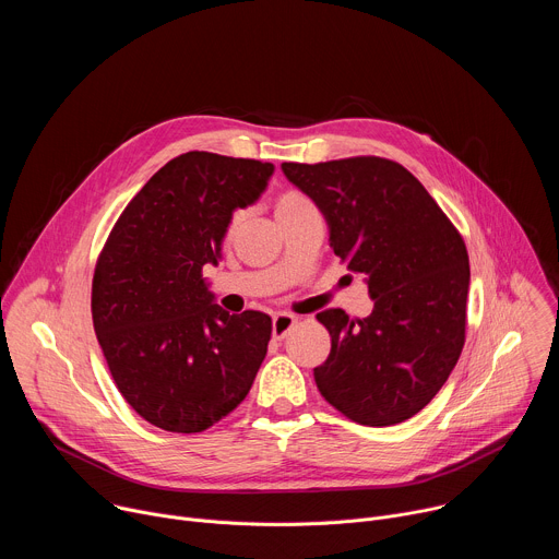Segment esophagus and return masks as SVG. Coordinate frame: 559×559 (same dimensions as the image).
Instances as JSON below:
<instances>
[{
  "instance_id": "1",
  "label": "esophagus",
  "mask_w": 559,
  "mask_h": 559,
  "mask_svg": "<svg viewBox=\"0 0 559 559\" xmlns=\"http://www.w3.org/2000/svg\"><path fill=\"white\" fill-rule=\"evenodd\" d=\"M294 323H296V316L294 313H287V311H278V313H274V318H272V334H274V338H285L287 334H289V330L294 328Z\"/></svg>"
}]
</instances>
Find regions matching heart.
Listing matches in <instances>:
<instances>
[{"instance_id":"obj_1","label":"heart","mask_w":559,"mask_h":559,"mask_svg":"<svg viewBox=\"0 0 559 559\" xmlns=\"http://www.w3.org/2000/svg\"><path fill=\"white\" fill-rule=\"evenodd\" d=\"M298 201H307V199H305L302 194H298V192H287V194L281 197V203H278V205H289V203H298ZM238 218H241V212H234L231 223H236Z\"/></svg>"}]
</instances>
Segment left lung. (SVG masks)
Listing matches in <instances>:
<instances>
[{"label":"left lung","mask_w":559,"mask_h":559,"mask_svg":"<svg viewBox=\"0 0 559 559\" xmlns=\"http://www.w3.org/2000/svg\"><path fill=\"white\" fill-rule=\"evenodd\" d=\"M328 218L330 246L365 274L367 318L316 313L332 336L316 386L343 416L367 427L405 423L442 389L464 347L468 254L425 186L382 156L283 164Z\"/></svg>","instance_id":"1"}]
</instances>
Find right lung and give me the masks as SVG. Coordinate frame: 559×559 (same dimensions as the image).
Returning <instances> with one entry per match:
<instances>
[{
    "label": "right lung",
    "instance_id": "right-lung-1",
    "mask_svg": "<svg viewBox=\"0 0 559 559\" xmlns=\"http://www.w3.org/2000/svg\"><path fill=\"white\" fill-rule=\"evenodd\" d=\"M274 173L257 158L179 154L126 205L97 259L93 325L123 401L150 425L199 433L246 401L267 354L272 318L214 302L231 212Z\"/></svg>",
    "mask_w": 559,
    "mask_h": 559
}]
</instances>
